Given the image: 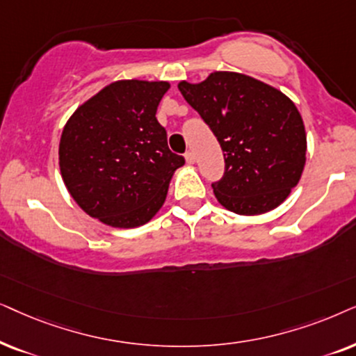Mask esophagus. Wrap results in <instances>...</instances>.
Masks as SVG:
<instances>
[{"mask_svg":"<svg viewBox=\"0 0 356 356\" xmlns=\"http://www.w3.org/2000/svg\"><path fill=\"white\" fill-rule=\"evenodd\" d=\"M186 161H187L188 164H193V163H195V154H193L192 151H187V153H186Z\"/></svg>","mask_w":356,"mask_h":356,"instance_id":"34e87169","label":"esophagus"}]
</instances>
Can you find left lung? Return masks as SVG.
Returning <instances> with one entry per match:
<instances>
[{"label": "left lung", "instance_id": "1", "mask_svg": "<svg viewBox=\"0 0 356 356\" xmlns=\"http://www.w3.org/2000/svg\"><path fill=\"white\" fill-rule=\"evenodd\" d=\"M179 91L215 134L225 175L211 184L218 202L238 215H262L286 200L306 163V131L290 97L250 76L215 71Z\"/></svg>", "mask_w": 356, "mask_h": 356}]
</instances>
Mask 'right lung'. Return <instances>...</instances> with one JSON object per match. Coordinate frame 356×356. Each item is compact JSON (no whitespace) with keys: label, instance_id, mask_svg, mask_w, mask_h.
Wrapping results in <instances>:
<instances>
[{"label":"right lung","instance_id":"1","mask_svg":"<svg viewBox=\"0 0 356 356\" xmlns=\"http://www.w3.org/2000/svg\"><path fill=\"white\" fill-rule=\"evenodd\" d=\"M168 81L122 79L76 108L61 131L58 159L70 195L112 227L148 222L186 159L168 146L156 118Z\"/></svg>","mask_w":356,"mask_h":356}]
</instances>
